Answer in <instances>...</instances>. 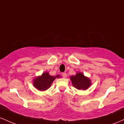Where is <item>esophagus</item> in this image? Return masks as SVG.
Returning <instances> with one entry per match:
<instances>
[{
	"label": "esophagus",
	"mask_w": 124,
	"mask_h": 124,
	"mask_svg": "<svg viewBox=\"0 0 124 124\" xmlns=\"http://www.w3.org/2000/svg\"><path fill=\"white\" fill-rule=\"evenodd\" d=\"M62 76L63 78H66L67 77V74L66 73H62Z\"/></svg>",
	"instance_id": "34e87169"
}]
</instances>
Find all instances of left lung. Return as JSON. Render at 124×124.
I'll return each mask as SVG.
<instances>
[{"label": "left lung", "mask_w": 124, "mask_h": 124, "mask_svg": "<svg viewBox=\"0 0 124 124\" xmlns=\"http://www.w3.org/2000/svg\"><path fill=\"white\" fill-rule=\"evenodd\" d=\"M73 85L78 90H86L91 85V81L88 78L85 77L83 74L78 73L76 76L70 77Z\"/></svg>", "instance_id": "1"}]
</instances>
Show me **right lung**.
Here are the masks:
<instances>
[{
	"label": "right lung",
	"instance_id": "add662e5",
	"mask_svg": "<svg viewBox=\"0 0 124 124\" xmlns=\"http://www.w3.org/2000/svg\"><path fill=\"white\" fill-rule=\"evenodd\" d=\"M60 76L56 77L51 76L48 73H43L41 76L36 78L33 81V85L36 88L40 91H45L50 87L51 84L55 78H58Z\"/></svg>",
	"mask_w": 124,
	"mask_h": 124
}]
</instances>
